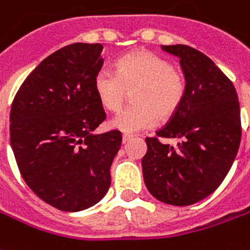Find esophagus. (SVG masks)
Wrapping results in <instances>:
<instances>
[{"mask_svg":"<svg viewBox=\"0 0 250 250\" xmlns=\"http://www.w3.org/2000/svg\"><path fill=\"white\" fill-rule=\"evenodd\" d=\"M132 138H134V137L130 135V134H123V138H122V141H123V144H127V142H130Z\"/></svg>","mask_w":250,"mask_h":250,"instance_id":"obj_1","label":"esophagus"}]
</instances>
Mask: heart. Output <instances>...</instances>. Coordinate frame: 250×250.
<instances>
[{"label":"heart","mask_w":250,"mask_h":250,"mask_svg":"<svg viewBox=\"0 0 250 250\" xmlns=\"http://www.w3.org/2000/svg\"><path fill=\"white\" fill-rule=\"evenodd\" d=\"M116 72L101 68L94 76V91L106 111L118 112L128 91L134 105L111 119L115 130L134 134L149 130L161 119H169L179 109L186 93L181 71L166 59L147 50H135L118 61Z\"/></svg>","instance_id":"heart-1"}]
</instances>
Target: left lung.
<instances>
[{
  "label": "left lung",
  "mask_w": 250,
  "mask_h": 250,
  "mask_svg": "<svg viewBox=\"0 0 250 250\" xmlns=\"http://www.w3.org/2000/svg\"><path fill=\"white\" fill-rule=\"evenodd\" d=\"M179 59L186 93L159 138L178 139L176 146L146 138L144 181L161 203L186 207L212 194L230 171L241 142L238 96L216 64L186 45H163Z\"/></svg>",
  "instance_id": "left-lung-1"
}]
</instances>
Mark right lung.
I'll return each instance as SVG.
<instances>
[{
	"instance_id": "right-lung-1",
	"label": "right lung",
	"mask_w": 250,
	"mask_h": 250,
	"mask_svg": "<svg viewBox=\"0 0 250 250\" xmlns=\"http://www.w3.org/2000/svg\"><path fill=\"white\" fill-rule=\"evenodd\" d=\"M101 43H72L25 78L11 108V146L27 186L54 208L87 209L111 186L120 131L94 134L105 112L94 91Z\"/></svg>"
}]
</instances>
